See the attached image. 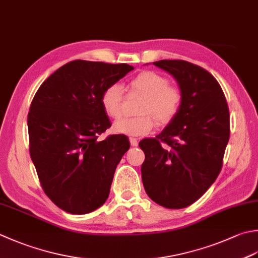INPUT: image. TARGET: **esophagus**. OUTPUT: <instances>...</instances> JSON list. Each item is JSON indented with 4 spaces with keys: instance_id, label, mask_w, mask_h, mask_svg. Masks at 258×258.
Instances as JSON below:
<instances>
[{
    "instance_id": "34e87169",
    "label": "esophagus",
    "mask_w": 258,
    "mask_h": 258,
    "mask_svg": "<svg viewBox=\"0 0 258 258\" xmlns=\"http://www.w3.org/2000/svg\"><path fill=\"white\" fill-rule=\"evenodd\" d=\"M130 143H131V145H132V146H136V145L139 144L138 140H136L135 138H130Z\"/></svg>"
}]
</instances>
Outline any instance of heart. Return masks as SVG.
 Segmentation results:
<instances>
[{"label": "heart", "instance_id": "heart-1", "mask_svg": "<svg viewBox=\"0 0 258 258\" xmlns=\"http://www.w3.org/2000/svg\"><path fill=\"white\" fill-rule=\"evenodd\" d=\"M127 89L131 95L142 96L136 117L117 120L114 132L130 136H143L159 125H168L179 114L183 103V94L176 86L170 85L169 80L152 70L141 72L130 80ZM125 96L118 84H110L104 89L100 102L104 112L110 118L117 119L124 112Z\"/></svg>", "mask_w": 258, "mask_h": 258}]
</instances>
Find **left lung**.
Masks as SVG:
<instances>
[{"label":"left lung","mask_w":258,"mask_h":258,"mask_svg":"<svg viewBox=\"0 0 258 258\" xmlns=\"http://www.w3.org/2000/svg\"><path fill=\"white\" fill-rule=\"evenodd\" d=\"M176 79L183 103L155 139L140 142L145 160L146 194L164 208L196 203L218 176L229 140V109L219 83L200 66L184 60L153 62Z\"/></svg>","instance_id":"1"}]
</instances>
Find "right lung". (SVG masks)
<instances>
[{"label":"right lung","instance_id":"add662e5","mask_svg":"<svg viewBox=\"0 0 258 258\" xmlns=\"http://www.w3.org/2000/svg\"><path fill=\"white\" fill-rule=\"evenodd\" d=\"M134 68L74 60L40 86L28 114L29 150L44 194L74 215L107 200L116 166L130 149L127 136H98L110 127L100 97Z\"/></svg>","mask_w":258,"mask_h":258}]
</instances>
